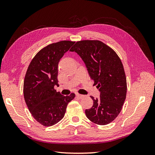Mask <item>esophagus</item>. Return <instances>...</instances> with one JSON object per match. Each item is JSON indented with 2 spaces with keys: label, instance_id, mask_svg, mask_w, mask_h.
<instances>
[{
  "label": "esophagus",
  "instance_id": "obj_1",
  "mask_svg": "<svg viewBox=\"0 0 155 155\" xmlns=\"http://www.w3.org/2000/svg\"><path fill=\"white\" fill-rule=\"evenodd\" d=\"M76 96H77L78 98H79V99H82V98H83L84 97H85V96H84V95L80 94H79V93H77V94H76Z\"/></svg>",
  "mask_w": 155,
  "mask_h": 155
}]
</instances>
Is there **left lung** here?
<instances>
[{
	"mask_svg": "<svg viewBox=\"0 0 155 155\" xmlns=\"http://www.w3.org/2000/svg\"><path fill=\"white\" fill-rule=\"evenodd\" d=\"M85 63L100 99L93 96V105L85 110L87 118L100 125L110 124L122 109L127 94V80L123 64L115 51L98 40L78 41L70 50Z\"/></svg>",
	"mask_w": 155,
	"mask_h": 155,
	"instance_id": "left-lung-1",
	"label": "left lung"
}]
</instances>
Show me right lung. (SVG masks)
I'll use <instances>...</instances> for the list:
<instances>
[{"label":"right lung","mask_w":155,"mask_h":155,"mask_svg":"<svg viewBox=\"0 0 155 155\" xmlns=\"http://www.w3.org/2000/svg\"><path fill=\"white\" fill-rule=\"evenodd\" d=\"M75 43L62 41L42 48L30 62L25 75L23 94L34 118L45 127L58 123L64 116L68 104L75 94L64 96L54 88L59 86L58 63Z\"/></svg>","instance_id":"add662e5"}]
</instances>
